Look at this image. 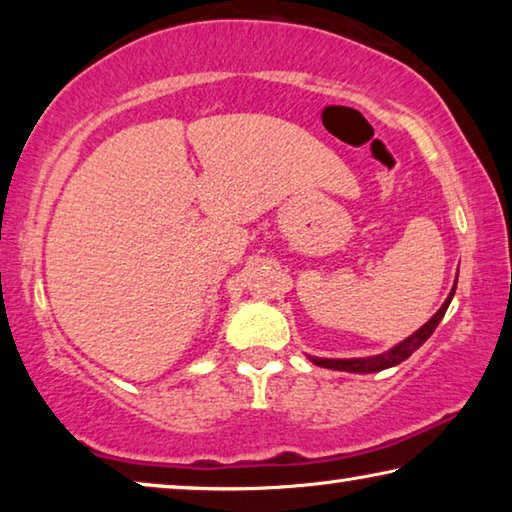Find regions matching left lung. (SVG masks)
Instances as JSON below:
<instances>
[{
    "label": "left lung",
    "mask_w": 512,
    "mask_h": 512,
    "mask_svg": "<svg viewBox=\"0 0 512 512\" xmlns=\"http://www.w3.org/2000/svg\"><path fill=\"white\" fill-rule=\"evenodd\" d=\"M454 291H456V284L452 293H449L445 305L440 307L436 314L431 316L429 323H424L418 332H413L409 339H404L402 343H397L395 348H391L384 354H377V357H363V359H318V357H309L311 361L316 363L320 368H329V370H343V372H379V370H386L391 366H397V363H402L404 359H409L411 354L420 348V345L429 339L433 334V329L438 327L440 320H443L445 311L449 307V302L454 298Z\"/></svg>",
    "instance_id": "8db88e82"
}]
</instances>
